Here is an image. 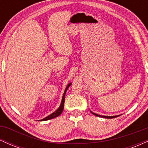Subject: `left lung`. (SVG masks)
Instances as JSON below:
<instances>
[{"instance_id": "left-lung-1", "label": "left lung", "mask_w": 148, "mask_h": 148, "mask_svg": "<svg viewBox=\"0 0 148 148\" xmlns=\"http://www.w3.org/2000/svg\"><path fill=\"white\" fill-rule=\"evenodd\" d=\"M92 113L93 115H96V116H98V117H101V118H117V117H118L119 115H115V116H105V115H98V114H96V113H93V112L90 111Z\"/></svg>"}]
</instances>
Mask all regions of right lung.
Wrapping results in <instances>:
<instances>
[{
    "mask_svg": "<svg viewBox=\"0 0 148 148\" xmlns=\"http://www.w3.org/2000/svg\"><path fill=\"white\" fill-rule=\"evenodd\" d=\"M72 85V84H69L67 85V86L65 88V90L64 92V94H63V96H62V101H61V103H60V106H59V108H58V109L55 112H53V113H51V115H48L47 117H46L44 119H42V120H40V121H46V120H51V119H53V118H56V117L59 116L61 113H62V111H63V108H64V96H65V93L66 92H67V89H68L69 86Z\"/></svg>",
    "mask_w": 148,
    "mask_h": 148,
    "instance_id": "obj_1",
    "label": "right lung"
}]
</instances>
